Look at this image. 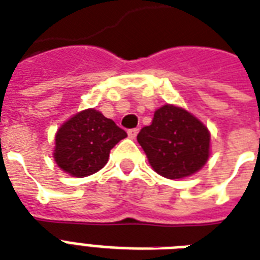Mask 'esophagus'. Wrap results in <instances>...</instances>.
<instances>
[{"label":"esophagus","instance_id":"34e87169","mask_svg":"<svg viewBox=\"0 0 260 260\" xmlns=\"http://www.w3.org/2000/svg\"><path fill=\"white\" fill-rule=\"evenodd\" d=\"M138 132H140L138 128H130V130L127 132V134H128V137H130V138H136L137 134H138Z\"/></svg>","mask_w":260,"mask_h":260}]
</instances>
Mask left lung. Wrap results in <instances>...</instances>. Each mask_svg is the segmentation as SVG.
I'll return each mask as SVG.
<instances>
[{"label": "left lung", "instance_id": "left-lung-1", "mask_svg": "<svg viewBox=\"0 0 260 260\" xmlns=\"http://www.w3.org/2000/svg\"><path fill=\"white\" fill-rule=\"evenodd\" d=\"M137 141L153 170L168 179H182L198 172L210 153V133L206 126L172 104L154 112L152 123L141 128Z\"/></svg>", "mask_w": 260, "mask_h": 260}]
</instances>
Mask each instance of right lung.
Masks as SVG:
<instances>
[{"instance_id":"1","label":"right lung","mask_w":260,"mask_h":260,"mask_svg":"<svg viewBox=\"0 0 260 260\" xmlns=\"http://www.w3.org/2000/svg\"><path fill=\"white\" fill-rule=\"evenodd\" d=\"M127 134L94 108L78 112L55 134L54 160L62 171L84 178L106 166L110 150Z\"/></svg>"}]
</instances>
